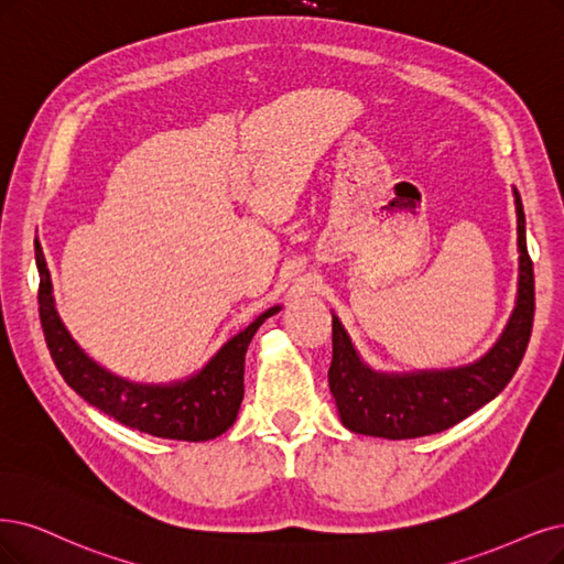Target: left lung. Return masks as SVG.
<instances>
[{"label": "left lung", "mask_w": 564, "mask_h": 564, "mask_svg": "<svg viewBox=\"0 0 564 564\" xmlns=\"http://www.w3.org/2000/svg\"><path fill=\"white\" fill-rule=\"evenodd\" d=\"M518 216V295L502 337L481 360L457 369L383 373L362 362L337 316H332V365L327 371L341 423L358 434L415 440L444 432L507 388L532 335L534 271L525 241L523 202L513 187Z\"/></svg>", "instance_id": "8db88e82"}]
</instances>
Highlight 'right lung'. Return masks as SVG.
Instances as JSON below:
<instances>
[{
  "mask_svg": "<svg viewBox=\"0 0 564 564\" xmlns=\"http://www.w3.org/2000/svg\"><path fill=\"white\" fill-rule=\"evenodd\" d=\"M34 253L39 267V318L51 358L62 379L83 400L118 423L162 436V440L208 442L232 427L243 400V362L248 344L258 327L269 316L279 314L281 306L267 308L191 379L166 386L132 383L99 367L78 348L57 316L51 271L39 243L34 246Z\"/></svg>",
  "mask_w": 564,
  "mask_h": 564,
  "instance_id": "1",
  "label": "right lung"
}]
</instances>
